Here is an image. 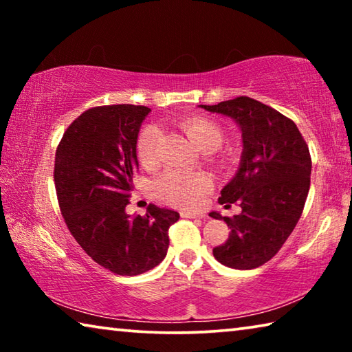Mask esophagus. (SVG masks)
<instances>
[{
  "label": "esophagus",
  "instance_id": "esophagus-1",
  "mask_svg": "<svg viewBox=\"0 0 352 352\" xmlns=\"http://www.w3.org/2000/svg\"><path fill=\"white\" fill-rule=\"evenodd\" d=\"M182 217H186V219H205L204 214L189 212V211H183V212H182Z\"/></svg>",
  "mask_w": 352,
  "mask_h": 352
}]
</instances>
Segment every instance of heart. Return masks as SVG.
Returning <instances> with one entry per match:
<instances>
[{
    "mask_svg": "<svg viewBox=\"0 0 352 352\" xmlns=\"http://www.w3.org/2000/svg\"><path fill=\"white\" fill-rule=\"evenodd\" d=\"M180 126L201 152H212L222 144L223 130L212 119L190 116L180 121ZM162 130L155 124H147L141 129L136 140V155L142 166L152 168L158 162V142ZM155 192L160 199L180 208H195L204 201L205 195L212 188L211 178L200 172L169 170L155 182Z\"/></svg>",
    "mask_w": 352,
    "mask_h": 352,
    "instance_id": "obj_1",
    "label": "heart"
}]
</instances>
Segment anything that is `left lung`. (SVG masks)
Listing matches in <instances>:
<instances>
[{
  "mask_svg": "<svg viewBox=\"0 0 352 352\" xmlns=\"http://www.w3.org/2000/svg\"><path fill=\"white\" fill-rule=\"evenodd\" d=\"M199 107L233 119L242 138L239 168L219 199L226 206L237 201L242 212L233 219L210 212L231 230L212 254L231 269H256L279 252L301 217L311 186L309 147L294 121L259 100L241 96Z\"/></svg>",
  "mask_w": 352,
  "mask_h": 352,
  "instance_id": "obj_1",
  "label": "left lung"
}]
</instances>
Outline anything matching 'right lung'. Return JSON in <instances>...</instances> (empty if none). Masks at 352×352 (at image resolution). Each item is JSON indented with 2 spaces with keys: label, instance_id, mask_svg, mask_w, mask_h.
I'll list each match as a JSON object with an SVG mask.
<instances>
[{
  "label": "right lung",
  "instance_id": "add662e5",
  "mask_svg": "<svg viewBox=\"0 0 352 352\" xmlns=\"http://www.w3.org/2000/svg\"><path fill=\"white\" fill-rule=\"evenodd\" d=\"M151 109L94 107L63 133L54 182L68 230L90 258L116 275L135 276L166 258L174 210L148 205L146 216L126 212L138 170L136 140Z\"/></svg>",
  "mask_w": 352,
  "mask_h": 352
}]
</instances>
